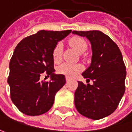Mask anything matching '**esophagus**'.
<instances>
[{"label":"esophagus","mask_w":132,"mask_h":132,"mask_svg":"<svg viewBox=\"0 0 132 132\" xmlns=\"http://www.w3.org/2000/svg\"><path fill=\"white\" fill-rule=\"evenodd\" d=\"M70 80H71V79H70L69 77H66V82H69Z\"/></svg>","instance_id":"obj_1"}]
</instances>
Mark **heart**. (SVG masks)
<instances>
[{
    "instance_id": "b5f03b06",
    "label": "heart",
    "mask_w": 132,
    "mask_h": 132,
    "mask_svg": "<svg viewBox=\"0 0 132 132\" xmlns=\"http://www.w3.org/2000/svg\"><path fill=\"white\" fill-rule=\"evenodd\" d=\"M69 43L79 53H82L86 50L87 44L85 40L80 37H73L70 39ZM63 46L61 43H58L54 46L52 50V58L55 63H59L61 60ZM82 70V66L80 64L64 63L58 68V73L64 75L68 77L73 78L77 76Z\"/></svg>"
}]
</instances>
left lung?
Returning a JSON list of instances; mask_svg holds the SVG:
<instances>
[{
    "label": "left lung",
    "instance_id": "1",
    "mask_svg": "<svg viewBox=\"0 0 132 132\" xmlns=\"http://www.w3.org/2000/svg\"><path fill=\"white\" fill-rule=\"evenodd\" d=\"M72 33L86 37L92 51L91 64L82 75L93 84L78 81L75 107L81 115L92 119L106 117L116 110L125 93L126 68L122 53L111 38L100 31Z\"/></svg>",
    "mask_w": 132,
    "mask_h": 132
}]
</instances>
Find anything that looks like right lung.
<instances>
[{"instance_id": "obj_1", "label": "right lung", "mask_w": 132, "mask_h": 132, "mask_svg": "<svg viewBox=\"0 0 132 132\" xmlns=\"http://www.w3.org/2000/svg\"><path fill=\"white\" fill-rule=\"evenodd\" d=\"M71 32L41 30L24 38L15 49L10 61L7 82L16 108L28 116H38L52 107L55 95L65 84V77L55 74L52 50ZM51 75L50 82L40 80L43 72Z\"/></svg>"}]
</instances>
